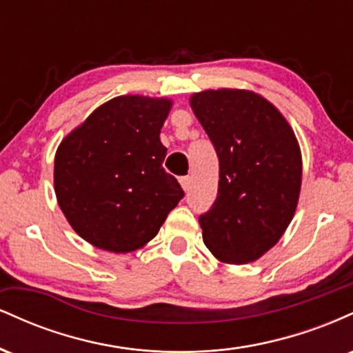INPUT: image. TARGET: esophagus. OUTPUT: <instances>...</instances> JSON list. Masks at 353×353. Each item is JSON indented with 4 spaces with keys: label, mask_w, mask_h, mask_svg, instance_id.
Wrapping results in <instances>:
<instances>
[{
    "label": "esophagus",
    "mask_w": 353,
    "mask_h": 353,
    "mask_svg": "<svg viewBox=\"0 0 353 353\" xmlns=\"http://www.w3.org/2000/svg\"><path fill=\"white\" fill-rule=\"evenodd\" d=\"M179 182H181L182 189H184V190H189V189H190V177H189V176H184V177H181Z\"/></svg>",
    "instance_id": "34e87169"
}]
</instances>
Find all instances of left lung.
<instances>
[{
    "instance_id": "8db88e82",
    "label": "left lung",
    "mask_w": 353,
    "mask_h": 353,
    "mask_svg": "<svg viewBox=\"0 0 353 353\" xmlns=\"http://www.w3.org/2000/svg\"><path fill=\"white\" fill-rule=\"evenodd\" d=\"M190 108L219 157L217 199L199 216L208 249L225 264L257 261L289 228L299 202L302 156L274 104L245 89H209Z\"/></svg>"
}]
</instances>
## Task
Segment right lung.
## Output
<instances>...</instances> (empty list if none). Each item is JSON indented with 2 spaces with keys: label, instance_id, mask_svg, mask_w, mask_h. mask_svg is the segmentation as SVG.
<instances>
[{
  "label": "right lung",
  "instance_id": "obj_1",
  "mask_svg": "<svg viewBox=\"0 0 353 353\" xmlns=\"http://www.w3.org/2000/svg\"><path fill=\"white\" fill-rule=\"evenodd\" d=\"M172 101L119 96L76 128L54 157L58 204L76 234L98 249L132 252L159 232L184 197L164 171L161 128Z\"/></svg>",
  "mask_w": 353,
  "mask_h": 353
}]
</instances>
